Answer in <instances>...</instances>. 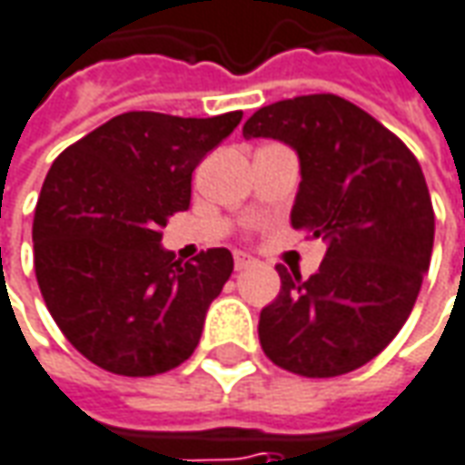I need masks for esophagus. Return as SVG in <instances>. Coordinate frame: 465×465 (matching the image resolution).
Wrapping results in <instances>:
<instances>
[{"label":"esophagus","mask_w":465,"mask_h":465,"mask_svg":"<svg viewBox=\"0 0 465 465\" xmlns=\"http://www.w3.org/2000/svg\"><path fill=\"white\" fill-rule=\"evenodd\" d=\"M232 261H235V271H242V268H248V265L255 263V258H252V255H248V252H242V251L232 252Z\"/></svg>","instance_id":"34e87169"}]
</instances>
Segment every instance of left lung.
Instances as JSON below:
<instances>
[{
  "mask_svg": "<svg viewBox=\"0 0 465 465\" xmlns=\"http://www.w3.org/2000/svg\"><path fill=\"white\" fill-rule=\"evenodd\" d=\"M242 136L299 153L291 225L329 242L309 278L275 268L281 293L258 322L265 357L301 377L351 372L398 336L430 265L435 214L420 164L392 131L334 93L263 105Z\"/></svg>",
  "mask_w": 465,
  "mask_h": 465,
  "instance_id": "obj_1",
  "label": "left lung"
}]
</instances>
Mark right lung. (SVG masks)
<instances>
[{"instance_id":"1","label":"right lung","mask_w":465,"mask_h":465,"mask_svg":"<svg viewBox=\"0 0 465 465\" xmlns=\"http://www.w3.org/2000/svg\"><path fill=\"white\" fill-rule=\"evenodd\" d=\"M240 118L129 111L50 166L32 223L35 273L60 331L105 372H169L200 344L232 255L210 248L174 261L162 227L190 207L194 166Z\"/></svg>"}]
</instances>
